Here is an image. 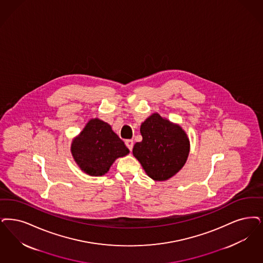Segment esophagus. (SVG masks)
<instances>
[{
    "instance_id": "obj_1",
    "label": "esophagus",
    "mask_w": 263,
    "mask_h": 263,
    "mask_svg": "<svg viewBox=\"0 0 263 263\" xmlns=\"http://www.w3.org/2000/svg\"><path fill=\"white\" fill-rule=\"evenodd\" d=\"M125 145H126V147H128V149H129L130 152H132V148H133V146H134L133 141H132V140H126V141H125Z\"/></svg>"
}]
</instances>
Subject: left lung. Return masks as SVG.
I'll use <instances>...</instances> for the list:
<instances>
[{
	"label": "left lung",
	"mask_w": 263,
	"mask_h": 263,
	"mask_svg": "<svg viewBox=\"0 0 263 263\" xmlns=\"http://www.w3.org/2000/svg\"><path fill=\"white\" fill-rule=\"evenodd\" d=\"M140 131L143 140L133 147L134 157L151 178L156 181L171 178L184 166L189 156L186 133L158 114L147 118Z\"/></svg>",
	"instance_id": "obj_1"
}]
</instances>
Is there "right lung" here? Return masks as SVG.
Instances as JSON below:
<instances>
[{"label":"right lung","mask_w":263,"mask_h":263,"mask_svg":"<svg viewBox=\"0 0 263 263\" xmlns=\"http://www.w3.org/2000/svg\"><path fill=\"white\" fill-rule=\"evenodd\" d=\"M71 153L85 173L101 176L108 171L116 158L129 154V149L109 124L95 118L72 142Z\"/></svg>","instance_id":"add662e5"}]
</instances>
